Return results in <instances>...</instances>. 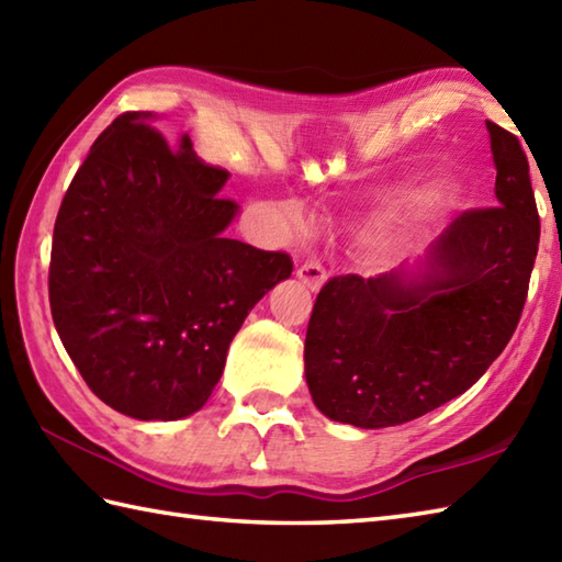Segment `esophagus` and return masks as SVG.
Returning <instances> with one entry per match:
<instances>
[{
  "label": "esophagus",
  "mask_w": 562,
  "mask_h": 562,
  "mask_svg": "<svg viewBox=\"0 0 562 562\" xmlns=\"http://www.w3.org/2000/svg\"><path fill=\"white\" fill-rule=\"evenodd\" d=\"M296 278H300L304 288H308L312 292H318L321 288H324L328 274L318 260H306L304 266H300V270H296Z\"/></svg>",
  "instance_id": "esophagus-1"
}]
</instances>
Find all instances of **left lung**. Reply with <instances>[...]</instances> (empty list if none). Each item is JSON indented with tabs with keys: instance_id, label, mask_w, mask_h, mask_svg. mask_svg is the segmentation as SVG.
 Returning a JSON list of instances; mask_svg holds the SVG:
<instances>
[{
	"instance_id": "left-lung-1",
	"label": "left lung",
	"mask_w": 562,
	"mask_h": 562,
	"mask_svg": "<svg viewBox=\"0 0 562 562\" xmlns=\"http://www.w3.org/2000/svg\"><path fill=\"white\" fill-rule=\"evenodd\" d=\"M497 207L459 214L425 256L376 278L340 274L318 292L304 342L316 408L381 429L461 396L515 333L539 250L529 161L485 121Z\"/></svg>"
}]
</instances>
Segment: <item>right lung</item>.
<instances>
[{
	"label": "right lung",
	"instance_id": "1",
	"mask_svg": "<svg viewBox=\"0 0 562 562\" xmlns=\"http://www.w3.org/2000/svg\"><path fill=\"white\" fill-rule=\"evenodd\" d=\"M117 115L91 145L59 205L50 312L97 396L135 420L198 413L224 372L248 312L292 274L288 254L226 238L238 205L226 173Z\"/></svg>",
	"mask_w": 562,
	"mask_h": 562
}]
</instances>
